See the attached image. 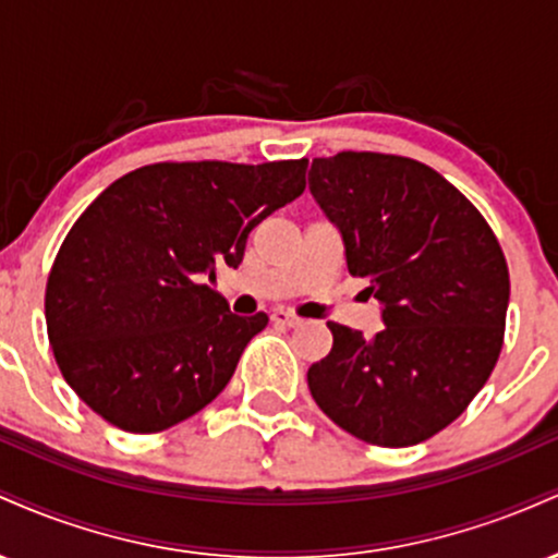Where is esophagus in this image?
Returning <instances> with one entry per match:
<instances>
[{"mask_svg": "<svg viewBox=\"0 0 558 558\" xmlns=\"http://www.w3.org/2000/svg\"><path fill=\"white\" fill-rule=\"evenodd\" d=\"M272 323L275 325H286V328H299V325H304V319L299 315H293V312L288 310H275L272 312Z\"/></svg>", "mask_w": 558, "mask_h": 558, "instance_id": "obj_1", "label": "esophagus"}]
</instances>
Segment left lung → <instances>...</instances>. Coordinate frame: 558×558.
I'll return each mask as SVG.
<instances>
[{
  "mask_svg": "<svg viewBox=\"0 0 558 558\" xmlns=\"http://www.w3.org/2000/svg\"><path fill=\"white\" fill-rule=\"evenodd\" d=\"M310 191L386 325L364 338L328 323L330 354L306 373L312 399L367 444L433 438L475 399L501 354L509 267L498 239L462 191L417 159H312Z\"/></svg>",
  "mask_w": 558,
  "mask_h": 558,
  "instance_id": "1",
  "label": "left lung"
}]
</instances>
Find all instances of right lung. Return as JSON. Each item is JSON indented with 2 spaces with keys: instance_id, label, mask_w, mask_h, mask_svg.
<instances>
[{
  "instance_id": "add662e5",
  "label": "right lung",
  "mask_w": 558,
  "mask_h": 558,
  "mask_svg": "<svg viewBox=\"0 0 558 558\" xmlns=\"http://www.w3.org/2000/svg\"><path fill=\"white\" fill-rule=\"evenodd\" d=\"M306 159L157 162L88 204L47 280V330L68 386L128 433L189 420L228 386L267 315L204 283L239 267L254 228L304 191Z\"/></svg>"
}]
</instances>
